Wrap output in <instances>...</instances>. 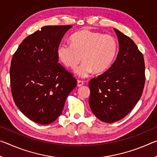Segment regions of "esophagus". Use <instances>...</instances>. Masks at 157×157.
Listing matches in <instances>:
<instances>
[{
  "label": "esophagus",
  "mask_w": 157,
  "mask_h": 157,
  "mask_svg": "<svg viewBox=\"0 0 157 157\" xmlns=\"http://www.w3.org/2000/svg\"><path fill=\"white\" fill-rule=\"evenodd\" d=\"M84 84V82L83 81H81V80H78V84H77V86H81L82 85Z\"/></svg>",
  "instance_id": "34e87169"
}]
</instances>
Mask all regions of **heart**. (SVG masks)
<instances>
[{
  "mask_svg": "<svg viewBox=\"0 0 157 157\" xmlns=\"http://www.w3.org/2000/svg\"><path fill=\"white\" fill-rule=\"evenodd\" d=\"M72 45L62 44L57 55L66 67L75 68L74 72L80 78H86L94 72L102 73L112 64L118 52V44L113 36L89 30H81L71 37Z\"/></svg>",
  "mask_w": 157,
  "mask_h": 157,
  "instance_id": "heart-1",
  "label": "heart"
}]
</instances>
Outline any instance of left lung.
Masks as SVG:
<instances>
[{"label": "left lung", "mask_w": 157, "mask_h": 157, "mask_svg": "<svg viewBox=\"0 0 157 157\" xmlns=\"http://www.w3.org/2000/svg\"><path fill=\"white\" fill-rule=\"evenodd\" d=\"M119 43L114 63L91 79L89 106L100 121L112 123L127 116L141 97L145 84L143 54L131 39L113 28Z\"/></svg>", "instance_id": "left-lung-1"}]
</instances>
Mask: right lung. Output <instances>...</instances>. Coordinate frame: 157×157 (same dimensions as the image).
<instances>
[{"mask_svg":"<svg viewBox=\"0 0 157 157\" xmlns=\"http://www.w3.org/2000/svg\"><path fill=\"white\" fill-rule=\"evenodd\" d=\"M71 25H47L30 34L13 55L10 84L16 105L40 124L55 121L62 113L76 79L58 63L57 50Z\"/></svg>","mask_w":157,"mask_h":157,"instance_id":"1","label":"right lung"}]
</instances>
